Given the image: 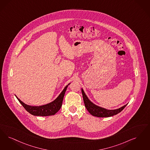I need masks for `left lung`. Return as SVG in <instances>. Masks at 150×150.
<instances>
[{
  "label": "left lung",
  "mask_w": 150,
  "mask_h": 150,
  "mask_svg": "<svg viewBox=\"0 0 150 150\" xmlns=\"http://www.w3.org/2000/svg\"><path fill=\"white\" fill-rule=\"evenodd\" d=\"M81 92L83 97L84 104L88 110V112L93 116L97 117H109L114 115L118 114L123 109L125 108L127 104L122 106V107L116 109H107L105 108L99 107L93 103L88 98V97L85 93L84 90L81 89Z\"/></svg>",
  "instance_id": "left-lung-1"
}]
</instances>
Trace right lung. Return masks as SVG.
Wrapping results in <instances>:
<instances>
[{
    "mask_svg": "<svg viewBox=\"0 0 150 150\" xmlns=\"http://www.w3.org/2000/svg\"><path fill=\"white\" fill-rule=\"evenodd\" d=\"M70 83L66 85L65 88L61 91L59 94L52 102H50L46 104H44L39 106H32L25 104L21 101L17 96H16L19 102L22 105V106L25 108V109L30 114L35 116H49L52 115L56 114L62 106L63 99L65 96L67 86Z\"/></svg>",
    "mask_w": 150,
    "mask_h": 150,
    "instance_id": "add662e5",
    "label": "right lung"
}]
</instances>
